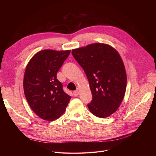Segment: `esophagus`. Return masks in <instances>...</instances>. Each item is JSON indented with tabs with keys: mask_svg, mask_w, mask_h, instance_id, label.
Listing matches in <instances>:
<instances>
[{
	"mask_svg": "<svg viewBox=\"0 0 156 156\" xmlns=\"http://www.w3.org/2000/svg\"><path fill=\"white\" fill-rule=\"evenodd\" d=\"M73 94L74 96H77L79 95V91L78 90H75V91H73Z\"/></svg>",
	"mask_w": 156,
	"mask_h": 156,
	"instance_id": "esophagus-1",
	"label": "esophagus"
}]
</instances>
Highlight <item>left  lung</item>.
I'll list each match as a JSON object with an SVG mask.
<instances>
[{"label":"left lung","instance_id":"obj_1","mask_svg":"<svg viewBox=\"0 0 156 156\" xmlns=\"http://www.w3.org/2000/svg\"><path fill=\"white\" fill-rule=\"evenodd\" d=\"M72 53L88 80L92 95L88 109L99 118L110 116L119 107L126 89V73L120 55L111 46L99 43L73 49Z\"/></svg>","mask_w":156,"mask_h":156}]
</instances>
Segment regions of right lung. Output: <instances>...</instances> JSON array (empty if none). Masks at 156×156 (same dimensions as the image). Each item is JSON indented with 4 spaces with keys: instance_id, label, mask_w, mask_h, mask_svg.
<instances>
[{
    "instance_id": "right-lung-1",
    "label": "right lung",
    "mask_w": 156,
    "mask_h": 156,
    "mask_svg": "<svg viewBox=\"0 0 156 156\" xmlns=\"http://www.w3.org/2000/svg\"><path fill=\"white\" fill-rule=\"evenodd\" d=\"M70 51L42 50L28 63L23 88L30 108L41 119L52 121L64 112L71 97L56 79V73Z\"/></svg>"
}]
</instances>
